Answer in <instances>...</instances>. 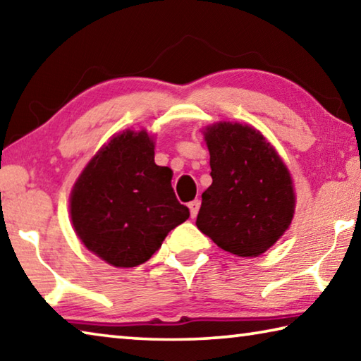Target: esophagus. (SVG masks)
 Wrapping results in <instances>:
<instances>
[{
	"label": "esophagus",
	"mask_w": 361,
	"mask_h": 361,
	"mask_svg": "<svg viewBox=\"0 0 361 361\" xmlns=\"http://www.w3.org/2000/svg\"><path fill=\"white\" fill-rule=\"evenodd\" d=\"M189 212H191V218H195L197 216V213H199V207H200V202L197 199L195 200H192V202H189Z\"/></svg>",
	"instance_id": "1"
}]
</instances>
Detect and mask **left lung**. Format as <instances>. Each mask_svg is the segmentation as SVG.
I'll list each match as a JSON object with an SVG mask.
<instances>
[{"instance_id":"left-lung-1","label":"left lung","mask_w":361,"mask_h":361,"mask_svg":"<svg viewBox=\"0 0 361 361\" xmlns=\"http://www.w3.org/2000/svg\"><path fill=\"white\" fill-rule=\"evenodd\" d=\"M204 137L213 181L202 194L195 224L224 252L259 256L283 235L295 215L288 169L250 126L216 122Z\"/></svg>"}]
</instances>
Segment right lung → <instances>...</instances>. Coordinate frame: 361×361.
<instances>
[{"label": "right lung", "mask_w": 361, "mask_h": 361, "mask_svg": "<svg viewBox=\"0 0 361 361\" xmlns=\"http://www.w3.org/2000/svg\"><path fill=\"white\" fill-rule=\"evenodd\" d=\"M70 215L89 252L114 267L143 264L189 218L176 200L172 170L156 166L146 130L114 135L73 186Z\"/></svg>", "instance_id": "1"}]
</instances>
